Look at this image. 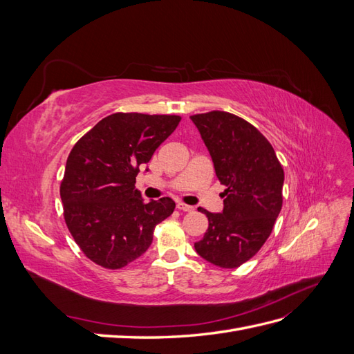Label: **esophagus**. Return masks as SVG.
I'll list each match as a JSON object with an SVG mask.
<instances>
[{"label":"esophagus","mask_w":354,"mask_h":354,"mask_svg":"<svg viewBox=\"0 0 354 354\" xmlns=\"http://www.w3.org/2000/svg\"><path fill=\"white\" fill-rule=\"evenodd\" d=\"M177 209L183 211V212H190V211H194V207L186 205V203H177Z\"/></svg>","instance_id":"esophagus-1"}]
</instances>
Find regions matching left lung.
I'll return each mask as SVG.
<instances>
[{"mask_svg": "<svg viewBox=\"0 0 354 354\" xmlns=\"http://www.w3.org/2000/svg\"><path fill=\"white\" fill-rule=\"evenodd\" d=\"M208 147L223 192L224 208H203L208 229L196 252L223 269H234L260 251L282 208L283 168L269 140L257 128L229 112L192 115Z\"/></svg>", "mask_w": 354, "mask_h": 354, "instance_id": "1", "label": "left lung"}]
</instances>
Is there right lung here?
Instances as JSON below:
<instances>
[{
	"mask_svg": "<svg viewBox=\"0 0 354 354\" xmlns=\"http://www.w3.org/2000/svg\"><path fill=\"white\" fill-rule=\"evenodd\" d=\"M181 116L116 112L75 143L60 183L63 217L73 241L93 263L118 270L153 241L156 224L173 214L169 198L145 202L136 190L147 164Z\"/></svg>",
	"mask_w": 354,
	"mask_h": 354,
	"instance_id": "obj_1",
	"label": "right lung"
}]
</instances>
